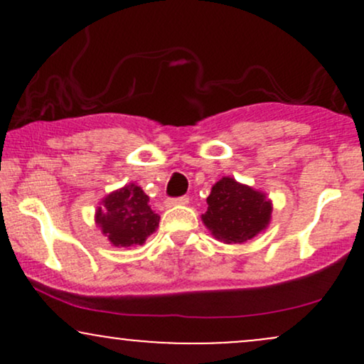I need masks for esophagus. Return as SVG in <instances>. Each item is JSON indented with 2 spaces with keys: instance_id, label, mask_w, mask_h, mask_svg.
<instances>
[{
  "instance_id": "1",
  "label": "esophagus",
  "mask_w": 364,
  "mask_h": 364,
  "mask_svg": "<svg viewBox=\"0 0 364 364\" xmlns=\"http://www.w3.org/2000/svg\"><path fill=\"white\" fill-rule=\"evenodd\" d=\"M188 196H176V198H168V207H174V205H185V203H188Z\"/></svg>"
}]
</instances>
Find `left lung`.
<instances>
[{
    "label": "left lung",
    "mask_w": 364,
    "mask_h": 364,
    "mask_svg": "<svg viewBox=\"0 0 364 364\" xmlns=\"http://www.w3.org/2000/svg\"><path fill=\"white\" fill-rule=\"evenodd\" d=\"M203 224L224 243H245L252 240L270 220L272 205L265 195L240 185L232 178H223L212 186Z\"/></svg>",
    "instance_id": "left-lung-1"
}]
</instances>
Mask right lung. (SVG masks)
Masks as SVG:
<instances>
[{"label": "right lung", "instance_id": "add662e5", "mask_svg": "<svg viewBox=\"0 0 364 364\" xmlns=\"http://www.w3.org/2000/svg\"><path fill=\"white\" fill-rule=\"evenodd\" d=\"M102 203L95 220L114 246L141 245L159 225V215L150 208L149 196L136 185L107 195Z\"/></svg>", "mask_w": 364, "mask_h": 364}]
</instances>
